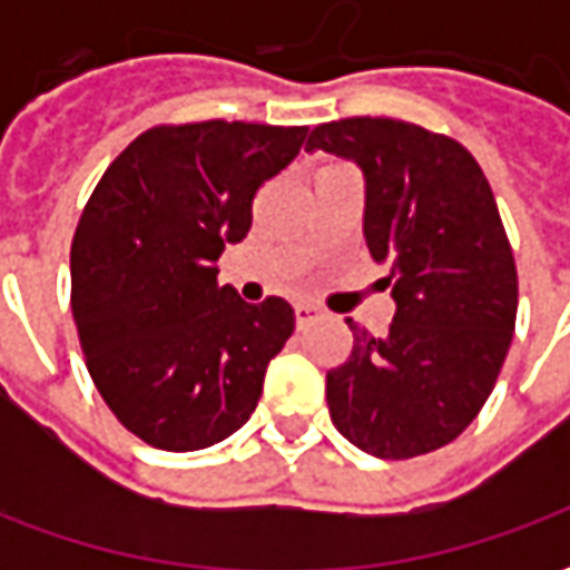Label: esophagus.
<instances>
[{"instance_id":"esophagus-1","label":"esophagus","mask_w":570,"mask_h":570,"mask_svg":"<svg viewBox=\"0 0 570 570\" xmlns=\"http://www.w3.org/2000/svg\"><path fill=\"white\" fill-rule=\"evenodd\" d=\"M323 311L317 308V305H308V302H298L296 305V326L298 330H305V326H311V323L321 317Z\"/></svg>"}]
</instances>
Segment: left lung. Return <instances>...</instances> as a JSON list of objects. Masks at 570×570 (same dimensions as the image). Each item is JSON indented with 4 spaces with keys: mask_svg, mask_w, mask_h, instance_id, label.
<instances>
[{
    "mask_svg": "<svg viewBox=\"0 0 570 570\" xmlns=\"http://www.w3.org/2000/svg\"><path fill=\"white\" fill-rule=\"evenodd\" d=\"M305 149L366 176L363 235L396 302L382 338L347 321L351 357L326 372L333 424L384 461L436 452L485 406L513 342L519 277L489 179L458 140L396 118L317 125Z\"/></svg>",
    "mask_w": 570,
    "mask_h": 570,
    "instance_id": "obj_1",
    "label": "left lung"
}]
</instances>
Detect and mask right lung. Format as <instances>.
Here are the masks:
<instances>
[{
    "instance_id": "right-lung-1",
    "label": "right lung",
    "mask_w": 570,
    "mask_h": 570,
    "mask_svg": "<svg viewBox=\"0 0 570 570\" xmlns=\"http://www.w3.org/2000/svg\"><path fill=\"white\" fill-rule=\"evenodd\" d=\"M308 128L247 121L140 134L85 204L72 237V317L97 391L164 452H198L244 428L272 357L296 330L289 302L247 305L216 284L244 240L253 198Z\"/></svg>"
}]
</instances>
